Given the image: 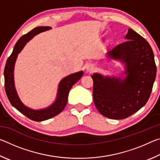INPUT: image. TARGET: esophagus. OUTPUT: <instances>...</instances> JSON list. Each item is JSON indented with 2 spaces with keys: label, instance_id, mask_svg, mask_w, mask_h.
I'll list each match as a JSON object with an SVG mask.
<instances>
[{
  "label": "esophagus",
  "instance_id": "1",
  "mask_svg": "<svg viewBox=\"0 0 160 160\" xmlns=\"http://www.w3.org/2000/svg\"><path fill=\"white\" fill-rule=\"evenodd\" d=\"M94 66H92V65H88V66L86 67V70L88 72H92L93 70H94Z\"/></svg>",
  "mask_w": 160,
  "mask_h": 160
}]
</instances>
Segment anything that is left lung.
<instances>
[{
  "instance_id": "8db88e82",
  "label": "left lung",
  "mask_w": 160,
  "mask_h": 160,
  "mask_svg": "<svg viewBox=\"0 0 160 160\" xmlns=\"http://www.w3.org/2000/svg\"><path fill=\"white\" fill-rule=\"evenodd\" d=\"M126 42L108 51V59L121 62V76L92 75L93 99L102 115L112 119L128 117L147 103L155 80L157 67L152 49L142 37L128 29ZM124 74L126 77L121 78Z\"/></svg>"
}]
</instances>
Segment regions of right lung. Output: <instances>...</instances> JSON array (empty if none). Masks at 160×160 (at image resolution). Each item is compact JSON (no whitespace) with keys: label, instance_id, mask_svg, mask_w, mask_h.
I'll list each match as a JSON object with an SVG mask.
<instances>
[{"label":"right lung","instance_id":"right-lung-1","mask_svg":"<svg viewBox=\"0 0 160 160\" xmlns=\"http://www.w3.org/2000/svg\"><path fill=\"white\" fill-rule=\"evenodd\" d=\"M51 27H38L22 37L16 43L12 53L8 58L4 69L5 89L7 97L10 104L16 109L22 113L31 120L35 121H43L53 117L61 113L66 107L68 96L70 89L74 84L76 83L83 75V71L72 73L63 78L58 86L57 94L55 101L49 106L42 109H33L27 107L21 101L20 97L16 90L14 80V70L16 60L18 54L23 49L27 43L31 40L34 36L41 32L49 30Z\"/></svg>","mask_w":160,"mask_h":160}]
</instances>
